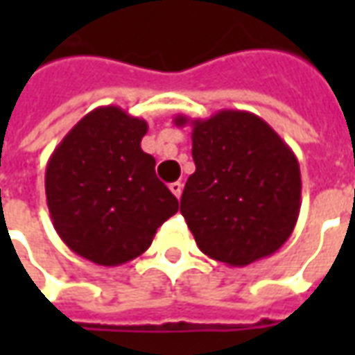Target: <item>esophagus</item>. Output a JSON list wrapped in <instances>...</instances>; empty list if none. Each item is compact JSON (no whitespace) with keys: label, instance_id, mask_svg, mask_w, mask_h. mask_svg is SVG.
Masks as SVG:
<instances>
[{"label":"esophagus","instance_id":"1","mask_svg":"<svg viewBox=\"0 0 355 355\" xmlns=\"http://www.w3.org/2000/svg\"><path fill=\"white\" fill-rule=\"evenodd\" d=\"M169 188H171V192L175 193L177 198H180V196H182V184H180V182H173Z\"/></svg>","mask_w":355,"mask_h":355}]
</instances>
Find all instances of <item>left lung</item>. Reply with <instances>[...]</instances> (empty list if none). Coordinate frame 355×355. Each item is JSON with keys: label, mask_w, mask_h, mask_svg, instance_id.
I'll list each match as a JSON object with an SVG mask.
<instances>
[{"label": "left lung", "mask_w": 355, "mask_h": 355, "mask_svg": "<svg viewBox=\"0 0 355 355\" xmlns=\"http://www.w3.org/2000/svg\"><path fill=\"white\" fill-rule=\"evenodd\" d=\"M192 125L193 175L180 213L203 253L228 266L274 254L289 239L300 213V167L295 152L245 110H220Z\"/></svg>", "instance_id": "1"}]
</instances>
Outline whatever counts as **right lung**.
<instances>
[{
	"label": "right lung",
	"mask_w": 355,
	"mask_h": 355,
	"mask_svg": "<svg viewBox=\"0 0 355 355\" xmlns=\"http://www.w3.org/2000/svg\"><path fill=\"white\" fill-rule=\"evenodd\" d=\"M146 132L144 119L101 106L73 125L47 162L53 226L73 253L94 264L137 259L178 211L177 198L155 177V159L140 148Z\"/></svg>",
	"instance_id": "right-lung-1"
}]
</instances>
